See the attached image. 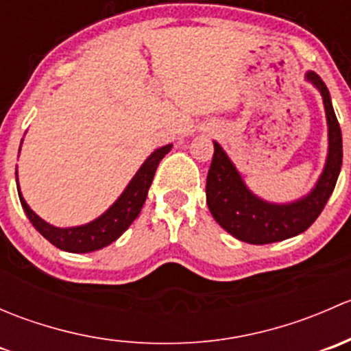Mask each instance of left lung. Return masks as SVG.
Here are the masks:
<instances>
[{"mask_svg":"<svg viewBox=\"0 0 351 351\" xmlns=\"http://www.w3.org/2000/svg\"><path fill=\"white\" fill-rule=\"evenodd\" d=\"M306 81L316 86L323 97L328 122L326 162L309 193L287 204H275L254 195L228 153L214 141V156L205 186L208 210L217 224L239 241L270 244L300 234L319 217L335 190L343 161L341 129L324 81L314 71H307Z\"/></svg>","mask_w":351,"mask_h":351,"instance_id":"8db88e82","label":"left lung"}]
</instances>
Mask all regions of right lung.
Listing matches in <instances>:
<instances>
[{"label": "right lung", "instance_id": "1", "mask_svg": "<svg viewBox=\"0 0 351 351\" xmlns=\"http://www.w3.org/2000/svg\"><path fill=\"white\" fill-rule=\"evenodd\" d=\"M169 151H171V144H166V146L151 153L149 158L137 169V173L130 180L129 185L125 186V190L120 193V197L110 205L100 217L88 222V224L73 226V228H56V226L49 224L44 219L38 217L28 207L22 192H20L19 171H16V189H19L20 202H22V207L27 217L30 219L32 226L59 250L67 251V253H91V251L101 250V247L117 241L129 229V226L136 221L144 202H146L147 192H149V186L153 183L159 161Z\"/></svg>", "mask_w": 351, "mask_h": 351}]
</instances>
